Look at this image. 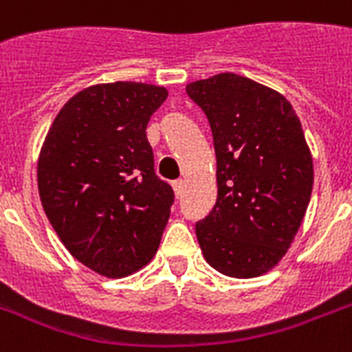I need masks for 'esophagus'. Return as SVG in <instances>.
Here are the masks:
<instances>
[{
  "label": "esophagus",
  "instance_id": "obj_1",
  "mask_svg": "<svg viewBox=\"0 0 352 352\" xmlns=\"http://www.w3.org/2000/svg\"><path fill=\"white\" fill-rule=\"evenodd\" d=\"M171 186H173V190H175V193H177V197H179V195L182 193V188H184V181H181V179H179V181H173L171 182Z\"/></svg>",
  "mask_w": 352,
  "mask_h": 352
}]
</instances>
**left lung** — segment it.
Returning a JSON list of instances; mask_svg holds the SVG:
<instances>
[{
  "instance_id": "obj_1",
  "label": "left lung",
  "mask_w": 352,
  "mask_h": 352,
  "mask_svg": "<svg viewBox=\"0 0 352 352\" xmlns=\"http://www.w3.org/2000/svg\"><path fill=\"white\" fill-rule=\"evenodd\" d=\"M208 118L217 199L195 223L206 261L230 278H256L285 256L307 212L312 159L285 96L232 73L186 85Z\"/></svg>"
}]
</instances>
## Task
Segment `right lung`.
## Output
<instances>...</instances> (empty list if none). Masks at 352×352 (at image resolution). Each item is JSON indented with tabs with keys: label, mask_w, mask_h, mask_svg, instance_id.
Returning a JSON list of instances; mask_svg holds the SVG:
<instances>
[{
	"label": "right lung",
	"mask_w": 352,
	"mask_h": 352,
	"mask_svg": "<svg viewBox=\"0 0 352 352\" xmlns=\"http://www.w3.org/2000/svg\"><path fill=\"white\" fill-rule=\"evenodd\" d=\"M164 87L93 85L62 107L38 160V190L60 239L80 263L124 278L151 261L173 188L155 173L146 126Z\"/></svg>",
	"instance_id": "obj_1"
}]
</instances>
